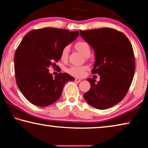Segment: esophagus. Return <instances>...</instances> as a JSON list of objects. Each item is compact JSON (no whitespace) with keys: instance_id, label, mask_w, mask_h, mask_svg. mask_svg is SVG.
I'll use <instances>...</instances> for the list:
<instances>
[{"instance_id":"esophagus-1","label":"esophagus","mask_w":148,"mask_h":148,"mask_svg":"<svg viewBox=\"0 0 148 148\" xmlns=\"http://www.w3.org/2000/svg\"><path fill=\"white\" fill-rule=\"evenodd\" d=\"M82 79L81 78H78V77H76V78H75V81H76L77 83H79L80 82H81Z\"/></svg>"}]
</instances>
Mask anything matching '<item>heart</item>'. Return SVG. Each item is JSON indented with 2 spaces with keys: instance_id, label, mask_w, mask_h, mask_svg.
I'll return each mask as SVG.
<instances>
[{
  "instance_id": "1",
  "label": "heart",
  "mask_w": 148,
  "mask_h": 148,
  "mask_svg": "<svg viewBox=\"0 0 148 148\" xmlns=\"http://www.w3.org/2000/svg\"><path fill=\"white\" fill-rule=\"evenodd\" d=\"M75 47L80 53L85 57H89L91 54V48L89 44L86 41H79L75 44ZM70 47L65 46L62 49L61 53V58L62 61H66L69 57ZM87 69L86 66H73L68 69V72L74 76L82 77L85 74L86 71Z\"/></svg>"
}]
</instances>
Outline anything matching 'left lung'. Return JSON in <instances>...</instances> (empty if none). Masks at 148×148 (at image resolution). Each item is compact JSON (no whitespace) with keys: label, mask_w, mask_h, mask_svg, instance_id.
<instances>
[{"label":"left lung","mask_w":148,"mask_h":148,"mask_svg":"<svg viewBox=\"0 0 148 148\" xmlns=\"http://www.w3.org/2000/svg\"><path fill=\"white\" fill-rule=\"evenodd\" d=\"M95 55L92 73L100 81L87 78L91 89L84 95L89 104L104 110L121 101L129 89L134 74V56L131 44L125 35L111 28L80 31Z\"/></svg>","instance_id":"1"}]
</instances>
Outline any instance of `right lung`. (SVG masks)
Returning a JSON list of instances; mask_svg holds the SVG:
<instances>
[{"instance_id": "obj_1", "label": "right lung", "mask_w": 148, "mask_h": 148, "mask_svg": "<svg viewBox=\"0 0 148 148\" xmlns=\"http://www.w3.org/2000/svg\"><path fill=\"white\" fill-rule=\"evenodd\" d=\"M79 35L78 31L46 27L23 37L15 54V74L20 91L32 104L44 107L54 103L61 96L65 84L74 79L67 73L53 77L48 69L56 66L62 49Z\"/></svg>"}]
</instances>
